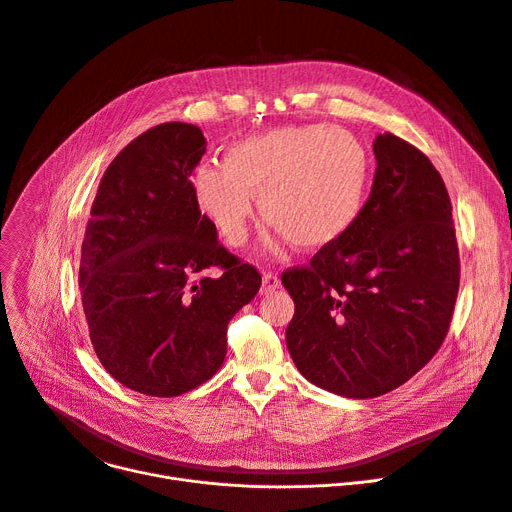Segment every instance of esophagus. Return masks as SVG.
<instances>
[{
  "instance_id": "esophagus-1",
  "label": "esophagus",
  "mask_w": 512,
  "mask_h": 512,
  "mask_svg": "<svg viewBox=\"0 0 512 512\" xmlns=\"http://www.w3.org/2000/svg\"><path fill=\"white\" fill-rule=\"evenodd\" d=\"M280 278L278 274H271V271H265L263 274V282H261V294H271L280 288Z\"/></svg>"
}]
</instances>
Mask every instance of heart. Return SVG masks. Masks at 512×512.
<instances>
[{
  "label": "heart",
  "mask_w": 512,
  "mask_h": 512,
  "mask_svg": "<svg viewBox=\"0 0 512 512\" xmlns=\"http://www.w3.org/2000/svg\"><path fill=\"white\" fill-rule=\"evenodd\" d=\"M370 183V160L348 129L278 127L236 142L224 164L201 162L191 175L199 210L224 241L241 247L261 197V216L298 251H323L358 222Z\"/></svg>",
  "instance_id": "obj_1"
}]
</instances>
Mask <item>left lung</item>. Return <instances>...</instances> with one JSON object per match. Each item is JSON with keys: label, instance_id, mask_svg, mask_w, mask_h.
Here are the masks:
<instances>
[{"label": "left lung", "instance_id": "left-lung-1", "mask_svg": "<svg viewBox=\"0 0 512 512\" xmlns=\"http://www.w3.org/2000/svg\"><path fill=\"white\" fill-rule=\"evenodd\" d=\"M370 197L342 241L288 269V352L306 381L350 399L385 395L424 368L459 290L453 206L412 144L381 133Z\"/></svg>", "mask_w": 512, "mask_h": 512}]
</instances>
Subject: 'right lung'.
<instances>
[{
  "mask_svg": "<svg viewBox=\"0 0 512 512\" xmlns=\"http://www.w3.org/2000/svg\"><path fill=\"white\" fill-rule=\"evenodd\" d=\"M203 154L206 138L189 123L135 138L102 175L82 243L78 282L94 352L113 379L152 397L214 377L230 319L261 286L193 197ZM216 264L220 279L200 276Z\"/></svg>",
  "mask_w": 512,
  "mask_h": 512,
  "instance_id": "add662e5",
  "label": "right lung"
}]
</instances>
